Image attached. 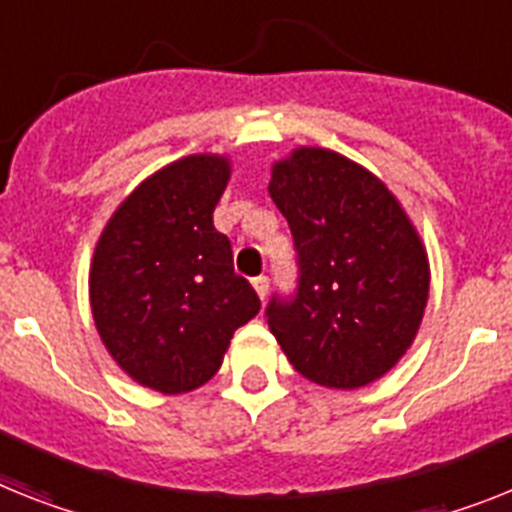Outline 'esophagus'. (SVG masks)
<instances>
[{
    "mask_svg": "<svg viewBox=\"0 0 512 512\" xmlns=\"http://www.w3.org/2000/svg\"><path fill=\"white\" fill-rule=\"evenodd\" d=\"M252 286H255V291H257V296H260V299H265V296H268V289H270L268 276L252 278Z\"/></svg>",
    "mask_w": 512,
    "mask_h": 512,
    "instance_id": "34e87169",
    "label": "esophagus"
}]
</instances>
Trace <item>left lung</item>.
Listing matches in <instances>:
<instances>
[{
  "label": "left lung",
  "instance_id": "obj_1",
  "mask_svg": "<svg viewBox=\"0 0 512 512\" xmlns=\"http://www.w3.org/2000/svg\"><path fill=\"white\" fill-rule=\"evenodd\" d=\"M268 192L299 255L296 296L268 304L283 354L322 388L354 390L388 375L429 299L427 247L409 213L372 171L312 145L273 163Z\"/></svg>",
  "mask_w": 512,
  "mask_h": 512
}]
</instances>
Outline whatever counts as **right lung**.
Segmentation results:
<instances>
[{
    "instance_id": "add662e5",
    "label": "right lung",
    "mask_w": 512,
    "mask_h": 512,
    "mask_svg": "<svg viewBox=\"0 0 512 512\" xmlns=\"http://www.w3.org/2000/svg\"><path fill=\"white\" fill-rule=\"evenodd\" d=\"M229 176V156L179 158L124 197L96 242L88 291L98 336L122 372L163 395L205 385L234 330L260 312L213 226Z\"/></svg>"
}]
</instances>
